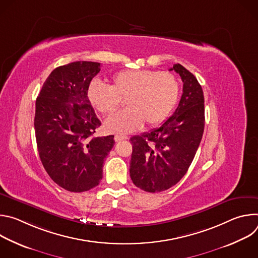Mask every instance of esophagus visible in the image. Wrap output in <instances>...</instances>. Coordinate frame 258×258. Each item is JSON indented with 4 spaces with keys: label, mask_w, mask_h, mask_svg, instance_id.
Wrapping results in <instances>:
<instances>
[{
    "label": "esophagus",
    "mask_w": 258,
    "mask_h": 258,
    "mask_svg": "<svg viewBox=\"0 0 258 258\" xmlns=\"http://www.w3.org/2000/svg\"><path fill=\"white\" fill-rule=\"evenodd\" d=\"M126 139H127V137H126V136H123V135H115V136H114L115 142H121V141L126 140Z\"/></svg>",
    "instance_id": "1"
}]
</instances>
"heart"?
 <instances>
[{"instance_id": "b5f03b06", "label": "heart", "mask_w": 258, "mask_h": 258, "mask_svg": "<svg viewBox=\"0 0 258 258\" xmlns=\"http://www.w3.org/2000/svg\"><path fill=\"white\" fill-rule=\"evenodd\" d=\"M178 93V82L170 72L131 69L115 73L111 86L92 81L87 96L104 115L112 113L126 98L127 108L108 117L104 127L108 133L128 134L141 128L144 121L149 126L161 123L176 104Z\"/></svg>"}]
</instances>
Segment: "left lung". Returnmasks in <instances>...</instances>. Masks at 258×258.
<instances>
[{
	"instance_id": "obj_1",
	"label": "left lung",
	"mask_w": 258,
	"mask_h": 258,
	"mask_svg": "<svg viewBox=\"0 0 258 258\" xmlns=\"http://www.w3.org/2000/svg\"><path fill=\"white\" fill-rule=\"evenodd\" d=\"M182 95L173 114L161 126L131 138L130 174L135 185L150 193L165 191L188 171L204 132V96L194 75L180 64Z\"/></svg>"
}]
</instances>
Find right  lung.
<instances>
[{
	"instance_id": "1",
	"label": "right lung",
	"mask_w": 258,
	"mask_h": 258,
	"mask_svg": "<svg viewBox=\"0 0 258 258\" xmlns=\"http://www.w3.org/2000/svg\"><path fill=\"white\" fill-rule=\"evenodd\" d=\"M100 63L77 61L55 68L36 98L34 132L41 161L61 188L89 191L103 177L113 136L94 137L101 125L88 96Z\"/></svg>"
}]
</instances>
